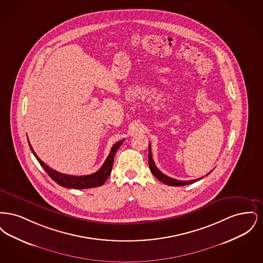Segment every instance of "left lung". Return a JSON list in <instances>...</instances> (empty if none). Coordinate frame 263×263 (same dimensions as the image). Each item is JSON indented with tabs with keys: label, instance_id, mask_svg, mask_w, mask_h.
<instances>
[{
	"label": "left lung",
	"instance_id": "8db88e82",
	"mask_svg": "<svg viewBox=\"0 0 263 263\" xmlns=\"http://www.w3.org/2000/svg\"><path fill=\"white\" fill-rule=\"evenodd\" d=\"M149 166H150L151 173L154 175V176L159 179L160 181H162L164 184H167V185H171V186H183V185H187V184H191V183H194L198 180H200L203 177L200 178H196V179H192V180H177L175 179L173 177H170L167 175H163V173L156 166V164L154 163V160L152 158V151H151V145L149 144ZM211 172L209 174H207L206 175H210Z\"/></svg>",
	"mask_w": 263,
	"mask_h": 263
}]
</instances>
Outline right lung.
I'll list each match as a JSON object with an SVG mask.
<instances>
[{
  "label": "right lung",
  "mask_w": 263,
  "mask_h": 263,
  "mask_svg": "<svg viewBox=\"0 0 263 263\" xmlns=\"http://www.w3.org/2000/svg\"><path fill=\"white\" fill-rule=\"evenodd\" d=\"M28 141V139H27ZM124 139L115 143L110 150V153L108 155V157L106 158L105 162L101 165L100 170L92 174V175H82V176H74V175H65L61 174L59 172H56L54 170H52L45 163H43L39 158L37 155L35 154V152L32 149L29 141H28V145L30 147V150L32 152V154L34 155V157L36 158L38 163H40V165L43 167V170L48 174L51 178L58 183L59 185H61L63 187L66 188H75V189H85V188H92L101 186L106 179L108 178L109 175L111 174V170H112L113 160H114V156L116 154L117 150L119 149V147L121 146V144L123 143Z\"/></svg>",
  "instance_id": "right-lung-1"
}]
</instances>
